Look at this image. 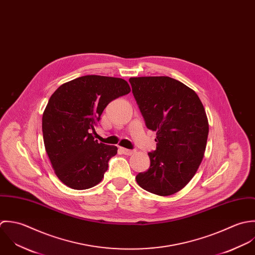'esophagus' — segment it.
Returning a JSON list of instances; mask_svg holds the SVG:
<instances>
[{
    "label": "esophagus",
    "instance_id": "obj_1",
    "mask_svg": "<svg viewBox=\"0 0 255 255\" xmlns=\"http://www.w3.org/2000/svg\"><path fill=\"white\" fill-rule=\"evenodd\" d=\"M120 151L122 152V153H124L126 155H131V154L135 153L134 150H129V149H125V148H120Z\"/></svg>",
    "mask_w": 255,
    "mask_h": 255
}]
</instances>
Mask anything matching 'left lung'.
<instances>
[{
	"label": "left lung",
	"mask_w": 255,
	"mask_h": 255,
	"mask_svg": "<svg viewBox=\"0 0 255 255\" xmlns=\"http://www.w3.org/2000/svg\"><path fill=\"white\" fill-rule=\"evenodd\" d=\"M133 96L148 129L156 132L150 168L136 176L145 190L168 196L181 190L197 171L209 124L197 94L169 77L130 78Z\"/></svg>",
	"instance_id": "left-lung-1"
}]
</instances>
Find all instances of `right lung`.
<instances>
[{
    "mask_svg": "<svg viewBox=\"0 0 255 255\" xmlns=\"http://www.w3.org/2000/svg\"><path fill=\"white\" fill-rule=\"evenodd\" d=\"M131 92L120 78L89 75L60 86L42 115L46 153L58 178L84 190L102 181L117 147L99 143L91 131L113 100Z\"/></svg>",
    "mask_w": 255,
    "mask_h": 255,
    "instance_id": "1",
    "label": "right lung"
}]
</instances>
